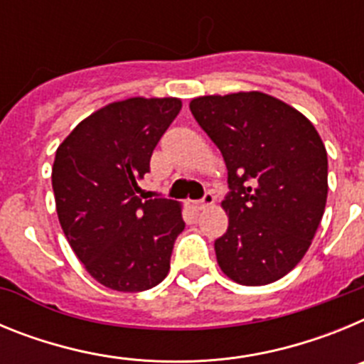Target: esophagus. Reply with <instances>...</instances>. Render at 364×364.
I'll use <instances>...</instances> for the list:
<instances>
[{
    "label": "esophagus",
    "mask_w": 364,
    "mask_h": 364,
    "mask_svg": "<svg viewBox=\"0 0 364 364\" xmlns=\"http://www.w3.org/2000/svg\"><path fill=\"white\" fill-rule=\"evenodd\" d=\"M215 202V195L211 191H205V195L202 197V200H197V202H193V208L197 211L204 210V208H208V205H211Z\"/></svg>",
    "instance_id": "34e87169"
}]
</instances>
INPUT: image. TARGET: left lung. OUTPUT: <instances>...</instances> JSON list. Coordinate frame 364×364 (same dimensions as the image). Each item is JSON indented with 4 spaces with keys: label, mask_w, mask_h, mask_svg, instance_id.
Masks as SVG:
<instances>
[{
    "label": "left lung",
    "mask_w": 364,
    "mask_h": 364,
    "mask_svg": "<svg viewBox=\"0 0 364 364\" xmlns=\"http://www.w3.org/2000/svg\"><path fill=\"white\" fill-rule=\"evenodd\" d=\"M193 117L220 149L230 226L215 240L231 281L262 286L299 264L319 228L328 195V156L314 124L264 92L200 96Z\"/></svg>",
    "instance_id": "1"
}]
</instances>
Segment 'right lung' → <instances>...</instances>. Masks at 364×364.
<instances>
[{"label":"right lung","instance_id":"obj_1","mask_svg":"<svg viewBox=\"0 0 364 364\" xmlns=\"http://www.w3.org/2000/svg\"><path fill=\"white\" fill-rule=\"evenodd\" d=\"M182 109L178 98H127L80 122L58 147L53 189L73 252L100 284L144 291L169 272L184 220L169 198L142 200L138 180Z\"/></svg>","mask_w":364,"mask_h":364}]
</instances>
